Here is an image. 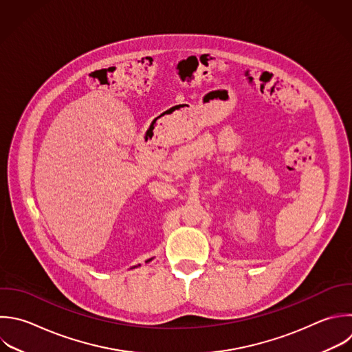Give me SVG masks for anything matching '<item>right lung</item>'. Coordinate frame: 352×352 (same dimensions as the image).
I'll return each mask as SVG.
<instances>
[{
  "instance_id": "obj_1",
  "label": "right lung",
  "mask_w": 352,
  "mask_h": 352,
  "mask_svg": "<svg viewBox=\"0 0 352 352\" xmlns=\"http://www.w3.org/2000/svg\"><path fill=\"white\" fill-rule=\"evenodd\" d=\"M148 261H151V258H150V260H147V261H146V263H148ZM139 265H140V264H139Z\"/></svg>"
}]
</instances>
